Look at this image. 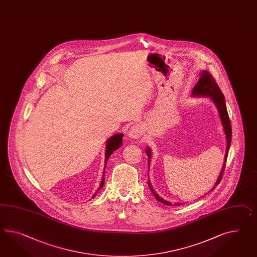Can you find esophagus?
<instances>
[{
	"label": "esophagus",
	"mask_w": 257,
	"mask_h": 257,
	"mask_svg": "<svg viewBox=\"0 0 257 257\" xmlns=\"http://www.w3.org/2000/svg\"><path fill=\"white\" fill-rule=\"evenodd\" d=\"M128 136L134 139H138L142 136V128L138 124H135L132 126L130 130L128 132Z\"/></svg>",
	"instance_id": "1"
}]
</instances>
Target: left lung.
Segmentation results:
<instances>
[{"label": "left lung", "instance_id": "obj_1", "mask_svg": "<svg viewBox=\"0 0 257 257\" xmlns=\"http://www.w3.org/2000/svg\"><path fill=\"white\" fill-rule=\"evenodd\" d=\"M192 94L193 95H205V96H210L212 97L214 104L217 106V109H218V112H219L220 119L222 121V125L224 127V130H225V138H226V152H225V163L223 165V169L220 173L219 177H218V180L216 182L214 188L219 184L221 180H222V177L224 175V171H225V164H226V159H227V155H228V150H229V147H230V143H231V138H232V129H231V122H230V119L228 117V113L226 110V106H225V97H224V94L221 92L218 84L215 82L214 78L213 76L211 75L210 72L208 71H203L201 73L200 76V79L199 80V82L196 83V85L194 86V89L192 91ZM147 154L148 157L151 158V151L148 150L147 151ZM149 163H150V160H149ZM149 187L151 189V191L153 192V194L155 196L157 200L161 201L164 203L165 205H168L171 206L172 203L167 201V200H164L160 198L158 195L154 192V190L151 188V184L149 183ZM212 189V190H213ZM181 203H175L174 205H180Z\"/></svg>", "mask_w": 257, "mask_h": 257}]
</instances>
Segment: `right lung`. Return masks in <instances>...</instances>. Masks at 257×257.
Wrapping results in <instances>:
<instances>
[{
	"label": "right lung",
	"instance_id": "obj_1",
	"mask_svg": "<svg viewBox=\"0 0 257 257\" xmlns=\"http://www.w3.org/2000/svg\"><path fill=\"white\" fill-rule=\"evenodd\" d=\"M122 137H123L122 134H117V135L113 136L112 138H110L108 139V141H107V143H106L105 166H106V163H107L108 158L112 154L113 151H117L119 148H120V146L122 145ZM104 174H105V172H104ZM104 181H105V180H104V178H103L102 181H101L99 188H97V190L95 191V193L93 195V198H94V197L96 196V194L98 193V191L102 188L103 185H104Z\"/></svg>",
	"mask_w": 257,
	"mask_h": 257
}]
</instances>
